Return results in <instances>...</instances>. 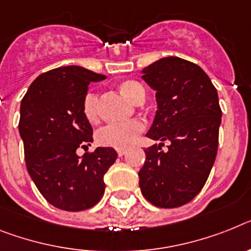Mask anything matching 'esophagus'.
<instances>
[{
  "instance_id": "34e87169",
  "label": "esophagus",
  "mask_w": 251,
  "mask_h": 251,
  "mask_svg": "<svg viewBox=\"0 0 251 251\" xmlns=\"http://www.w3.org/2000/svg\"><path fill=\"white\" fill-rule=\"evenodd\" d=\"M125 153H126L125 149H119V151H117V154H119L120 157H122V155L125 154Z\"/></svg>"
}]
</instances>
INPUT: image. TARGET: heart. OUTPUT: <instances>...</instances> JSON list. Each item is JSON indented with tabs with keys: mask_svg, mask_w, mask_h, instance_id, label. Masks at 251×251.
<instances>
[{
	"mask_svg": "<svg viewBox=\"0 0 251 251\" xmlns=\"http://www.w3.org/2000/svg\"><path fill=\"white\" fill-rule=\"evenodd\" d=\"M119 90L134 103H142L145 97V88L135 80H124L119 84ZM84 115L90 122L98 120L100 100L96 93H88L84 100ZM144 124L139 120H132L122 124H108L97 132V142L103 147L122 149L127 148L135 142L143 131Z\"/></svg>",
	"mask_w": 251,
	"mask_h": 251,
	"instance_id": "heart-1",
	"label": "heart"
}]
</instances>
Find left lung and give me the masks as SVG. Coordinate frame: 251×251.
<instances>
[{"instance_id": "1", "label": "left lung", "mask_w": 251, "mask_h": 251, "mask_svg": "<svg viewBox=\"0 0 251 251\" xmlns=\"http://www.w3.org/2000/svg\"><path fill=\"white\" fill-rule=\"evenodd\" d=\"M142 74L157 100L147 136L162 143L144 151L139 185L155 207H181L199 194L213 167L222 117L218 94L203 69L184 58L163 57ZM165 140L172 144L163 152Z\"/></svg>"}]
</instances>
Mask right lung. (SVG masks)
<instances>
[{
    "mask_svg": "<svg viewBox=\"0 0 251 251\" xmlns=\"http://www.w3.org/2000/svg\"><path fill=\"white\" fill-rule=\"evenodd\" d=\"M104 79L81 66L57 67L39 75L20 104L19 134L26 168L44 199L58 209L94 207L104 194V175L117 158L115 149L103 147L76 154L79 147L93 142L84 115L88 85Z\"/></svg>",
    "mask_w": 251,
    "mask_h": 251,
    "instance_id": "add662e5",
    "label": "right lung"
}]
</instances>
